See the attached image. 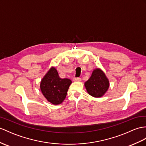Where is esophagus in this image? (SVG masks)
Wrapping results in <instances>:
<instances>
[{
    "label": "esophagus",
    "instance_id": "1",
    "mask_svg": "<svg viewBox=\"0 0 146 146\" xmlns=\"http://www.w3.org/2000/svg\"><path fill=\"white\" fill-rule=\"evenodd\" d=\"M73 80L74 81H80L82 80V79L80 77H74Z\"/></svg>",
    "mask_w": 146,
    "mask_h": 146
}]
</instances>
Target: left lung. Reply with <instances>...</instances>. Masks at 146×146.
<instances>
[{"instance_id": "obj_1", "label": "left lung", "mask_w": 146, "mask_h": 146, "mask_svg": "<svg viewBox=\"0 0 146 146\" xmlns=\"http://www.w3.org/2000/svg\"><path fill=\"white\" fill-rule=\"evenodd\" d=\"M87 92L94 97H100L109 87V81L100 69H97L92 72L90 78L85 83Z\"/></svg>"}]
</instances>
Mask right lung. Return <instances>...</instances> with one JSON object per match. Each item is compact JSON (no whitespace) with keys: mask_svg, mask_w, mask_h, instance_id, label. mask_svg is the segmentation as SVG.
Wrapping results in <instances>:
<instances>
[{"mask_svg":"<svg viewBox=\"0 0 146 146\" xmlns=\"http://www.w3.org/2000/svg\"><path fill=\"white\" fill-rule=\"evenodd\" d=\"M72 82L68 79H61L58 71L52 67L42 79L41 90L48 101L54 105L61 104Z\"/></svg>","mask_w":146,"mask_h":146,"instance_id":"right-lung-1","label":"right lung"}]
</instances>
